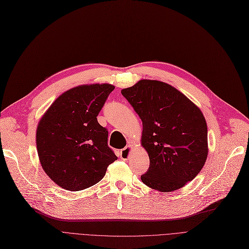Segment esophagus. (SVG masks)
<instances>
[{
  "label": "esophagus",
  "instance_id": "obj_1",
  "mask_svg": "<svg viewBox=\"0 0 249 249\" xmlns=\"http://www.w3.org/2000/svg\"><path fill=\"white\" fill-rule=\"evenodd\" d=\"M131 154H132V147L128 145L120 151V158L123 160H127L130 156H131Z\"/></svg>",
  "mask_w": 249,
  "mask_h": 249
}]
</instances>
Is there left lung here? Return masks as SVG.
I'll return each instance as SVG.
<instances>
[{
	"mask_svg": "<svg viewBox=\"0 0 249 249\" xmlns=\"http://www.w3.org/2000/svg\"><path fill=\"white\" fill-rule=\"evenodd\" d=\"M121 93L142 121L141 145L150 161L142 182L160 192L187 185L202 171L208 156L202 111L178 89L160 81L140 80Z\"/></svg>",
	"mask_w": 249,
	"mask_h": 249,
	"instance_id": "left-lung-1",
	"label": "left lung"
}]
</instances>
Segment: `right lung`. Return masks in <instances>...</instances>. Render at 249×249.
I'll list each match as a JSON object with an SVG mask.
<instances>
[{
	"mask_svg": "<svg viewBox=\"0 0 249 249\" xmlns=\"http://www.w3.org/2000/svg\"><path fill=\"white\" fill-rule=\"evenodd\" d=\"M114 89L110 84L74 87L52 103L39 121V160L60 188L76 192L96 185L118 159L108 146V130L97 120Z\"/></svg>",
	"mask_w": 249,
	"mask_h": 249,
	"instance_id": "right-lung-1",
	"label": "right lung"
}]
</instances>
